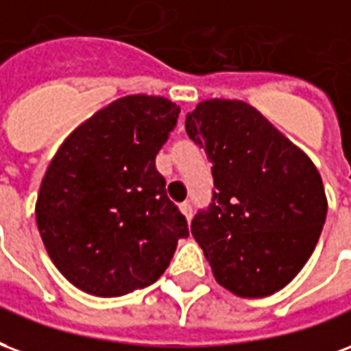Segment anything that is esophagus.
<instances>
[{
  "label": "esophagus",
  "mask_w": 351,
  "mask_h": 351,
  "mask_svg": "<svg viewBox=\"0 0 351 351\" xmlns=\"http://www.w3.org/2000/svg\"><path fill=\"white\" fill-rule=\"evenodd\" d=\"M179 209H181V213L185 215L186 219H191V217H193V206H191L189 202H183V204L179 206Z\"/></svg>",
  "instance_id": "1"
}]
</instances>
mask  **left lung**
<instances>
[{"mask_svg": "<svg viewBox=\"0 0 351 351\" xmlns=\"http://www.w3.org/2000/svg\"><path fill=\"white\" fill-rule=\"evenodd\" d=\"M185 129L211 162L215 191L191 232L217 282L241 298H265L298 275L327 215L316 166L241 101H204Z\"/></svg>", "mask_w": 351, "mask_h": 351, "instance_id": "1", "label": "left lung"}]
</instances>
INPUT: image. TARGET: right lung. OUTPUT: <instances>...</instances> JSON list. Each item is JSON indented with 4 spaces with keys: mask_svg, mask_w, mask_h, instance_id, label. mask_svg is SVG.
Here are the masks:
<instances>
[{
    "mask_svg": "<svg viewBox=\"0 0 351 351\" xmlns=\"http://www.w3.org/2000/svg\"><path fill=\"white\" fill-rule=\"evenodd\" d=\"M178 117L165 97L129 95L78 127L52 158L37 226L56 267L76 288L99 298L145 288L189 237L155 166Z\"/></svg>",
    "mask_w": 351,
    "mask_h": 351,
    "instance_id": "1",
    "label": "right lung"
}]
</instances>
